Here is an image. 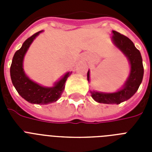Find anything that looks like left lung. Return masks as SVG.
<instances>
[{"label":"left lung","instance_id":"left-lung-1","mask_svg":"<svg viewBox=\"0 0 152 152\" xmlns=\"http://www.w3.org/2000/svg\"><path fill=\"white\" fill-rule=\"evenodd\" d=\"M113 44L127 57L130 64V73L122 88L113 93L91 91V97L99 103L120 104L132 97L137 92L144 76L142 57L134 44L128 37L115 31H112ZM88 80H90V71L88 72Z\"/></svg>","mask_w":152,"mask_h":152}]
</instances>
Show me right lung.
Listing matches in <instances>:
<instances>
[{"instance_id": "right-lung-1", "label": "right lung", "mask_w": 152, "mask_h": 152, "mask_svg": "<svg viewBox=\"0 0 152 152\" xmlns=\"http://www.w3.org/2000/svg\"><path fill=\"white\" fill-rule=\"evenodd\" d=\"M41 32L42 31L37 32L28 38L22 47L15 53L11 64L10 75L12 84L21 97L31 103L45 105L59 99L64 90L67 79L72 72H67L51 88L42 87L27 77L23 69V58L32 42Z\"/></svg>"}]
</instances>
